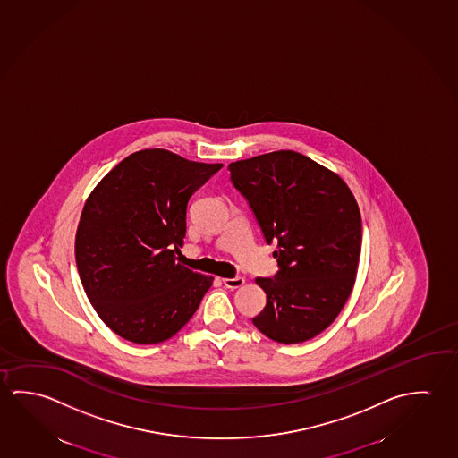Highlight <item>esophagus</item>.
<instances>
[{"label": "esophagus", "mask_w": 458, "mask_h": 458, "mask_svg": "<svg viewBox=\"0 0 458 458\" xmlns=\"http://www.w3.org/2000/svg\"><path fill=\"white\" fill-rule=\"evenodd\" d=\"M222 281H224V284L228 289H238V287L244 284V277L242 276L224 277Z\"/></svg>", "instance_id": "34e87169"}]
</instances>
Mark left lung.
I'll list each match as a JSON object with an SVG mask.
<instances>
[{
	"mask_svg": "<svg viewBox=\"0 0 458 458\" xmlns=\"http://www.w3.org/2000/svg\"><path fill=\"white\" fill-rule=\"evenodd\" d=\"M268 244L277 241L275 277H257L267 305L252 319L279 344H301L335 321L352 291L362 225L340 175L293 150L228 165Z\"/></svg>",
	"mask_w": 458,
	"mask_h": 458,
	"instance_id": "left-lung-1",
	"label": "left lung"
}]
</instances>
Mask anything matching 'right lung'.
I'll use <instances>...</instances> for the list:
<instances>
[{
	"mask_svg": "<svg viewBox=\"0 0 458 458\" xmlns=\"http://www.w3.org/2000/svg\"><path fill=\"white\" fill-rule=\"evenodd\" d=\"M224 165L163 148L135 151L86 199L75 238L84 293L100 319L139 345L165 342L195 315L214 277L181 254L188 199Z\"/></svg>",
	"mask_w": 458,
	"mask_h": 458,
	"instance_id": "right-lung-1",
	"label": "right lung"
}]
</instances>
